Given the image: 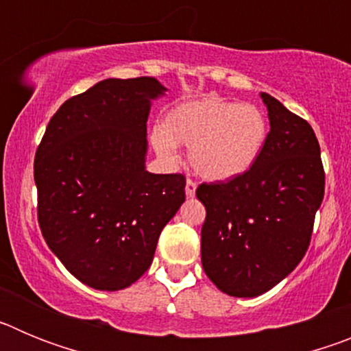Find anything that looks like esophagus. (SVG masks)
<instances>
[{
    "label": "esophagus",
    "instance_id": "1",
    "mask_svg": "<svg viewBox=\"0 0 351 351\" xmlns=\"http://www.w3.org/2000/svg\"><path fill=\"white\" fill-rule=\"evenodd\" d=\"M186 197H195V191H197V182L191 181V179H188L186 181Z\"/></svg>",
    "mask_w": 351,
    "mask_h": 351
}]
</instances>
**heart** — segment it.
<instances>
[{
  "label": "heart",
  "instance_id": "obj_1",
  "mask_svg": "<svg viewBox=\"0 0 351 351\" xmlns=\"http://www.w3.org/2000/svg\"><path fill=\"white\" fill-rule=\"evenodd\" d=\"M269 137L267 117L253 104L204 96L169 110L151 130V144L163 160H178V144L190 147V163L207 181L243 178L256 165Z\"/></svg>",
  "mask_w": 351,
  "mask_h": 351
}]
</instances>
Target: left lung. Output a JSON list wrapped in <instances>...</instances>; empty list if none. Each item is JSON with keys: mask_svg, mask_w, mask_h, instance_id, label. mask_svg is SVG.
<instances>
[{"mask_svg": "<svg viewBox=\"0 0 351 351\" xmlns=\"http://www.w3.org/2000/svg\"><path fill=\"white\" fill-rule=\"evenodd\" d=\"M267 144L256 165L228 182L197 188L206 206L202 267L223 293L258 297L299 265L325 191L320 144L308 121L260 93Z\"/></svg>", "mask_w": 351, "mask_h": 351, "instance_id": "8db88e82", "label": "left lung"}]
</instances>
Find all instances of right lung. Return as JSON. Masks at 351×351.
I'll return each mask as SVG.
<instances>
[{
  "mask_svg": "<svg viewBox=\"0 0 351 351\" xmlns=\"http://www.w3.org/2000/svg\"><path fill=\"white\" fill-rule=\"evenodd\" d=\"M165 91L154 77L101 80L58 108L36 151L43 239L95 290L135 283L184 202V176L145 170V123Z\"/></svg>",
  "mask_w": 351,
  "mask_h": 351,
  "instance_id": "add662e5",
  "label": "right lung"
}]
</instances>
